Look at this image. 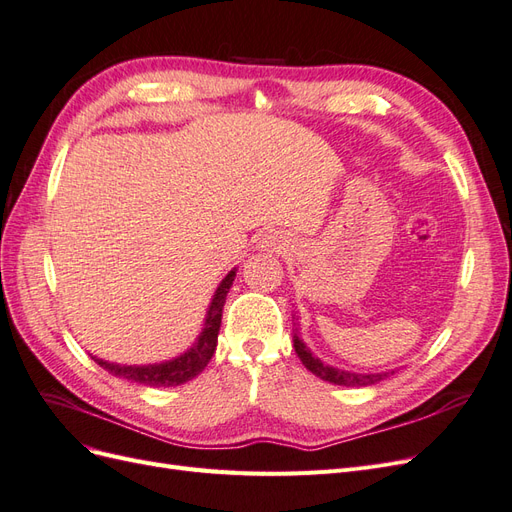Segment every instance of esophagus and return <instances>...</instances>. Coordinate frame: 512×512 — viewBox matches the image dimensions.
Listing matches in <instances>:
<instances>
[{"instance_id":"esophagus-1","label":"esophagus","mask_w":512,"mask_h":512,"mask_svg":"<svg viewBox=\"0 0 512 512\" xmlns=\"http://www.w3.org/2000/svg\"><path fill=\"white\" fill-rule=\"evenodd\" d=\"M258 247L262 252H271V254H280L288 247L286 237L282 232H267V235H262V239L258 241Z\"/></svg>"}]
</instances>
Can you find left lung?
Segmentation results:
<instances>
[{"label":"left lung","mask_w":512,"mask_h":512,"mask_svg":"<svg viewBox=\"0 0 512 512\" xmlns=\"http://www.w3.org/2000/svg\"><path fill=\"white\" fill-rule=\"evenodd\" d=\"M294 352L301 359V363L312 371L314 376L339 384V386H369L376 384L380 380H384L389 374H395V371H382V374H352V371H344V369H335L331 365H324L320 359L307 350V346L303 344V339H299V335H294Z\"/></svg>","instance_id":"obj_1"}]
</instances>
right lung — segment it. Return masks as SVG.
Wrapping results in <instances>:
<instances>
[{"instance_id":"add662e5","label":"right lung","mask_w":512,"mask_h":512,"mask_svg":"<svg viewBox=\"0 0 512 512\" xmlns=\"http://www.w3.org/2000/svg\"><path fill=\"white\" fill-rule=\"evenodd\" d=\"M235 275H237V271L232 269L224 277L218 290H215L207 318H205L203 333L198 335L196 344L188 352L177 356V359L158 363V365H117V363L102 361V359H98V356H91V359H94L102 369H106L108 374L138 382L143 386H177V384H183V382L196 378L200 371L207 367V363L211 361V356L215 352V346H218L222 309L226 303V294H228L232 282H235Z\"/></svg>"}]
</instances>
